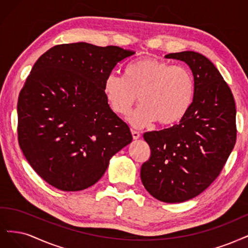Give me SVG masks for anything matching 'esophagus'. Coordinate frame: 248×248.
<instances>
[{
  "label": "esophagus",
  "instance_id": "obj_1",
  "mask_svg": "<svg viewBox=\"0 0 248 248\" xmlns=\"http://www.w3.org/2000/svg\"><path fill=\"white\" fill-rule=\"evenodd\" d=\"M132 135H133V138L135 139V140H137V139H139L140 138V133L138 132V131H134V130H132Z\"/></svg>",
  "mask_w": 248,
  "mask_h": 248
}]
</instances>
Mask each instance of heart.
Returning <instances> with one entry per match:
<instances>
[{
    "label": "heart",
    "instance_id": "1",
    "mask_svg": "<svg viewBox=\"0 0 248 248\" xmlns=\"http://www.w3.org/2000/svg\"><path fill=\"white\" fill-rule=\"evenodd\" d=\"M195 82L185 66L146 58L129 63L124 76L110 73L104 79L103 93L115 113L126 115L138 99L140 105L127 121L136 127L157 121L159 124L179 122L193 101Z\"/></svg>",
    "mask_w": 248,
    "mask_h": 248
}]
</instances>
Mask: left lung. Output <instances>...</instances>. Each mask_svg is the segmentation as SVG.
Here are the masks:
<instances>
[{
	"mask_svg": "<svg viewBox=\"0 0 248 248\" xmlns=\"http://www.w3.org/2000/svg\"><path fill=\"white\" fill-rule=\"evenodd\" d=\"M165 58L187 63L194 99L179 124L143 135L151 155L140 175L151 196L180 203L201 194L222 170L236 143V106L229 85L203 54L182 51Z\"/></svg>",
	"mask_w": 248,
	"mask_h": 248,
	"instance_id": "obj_1",
	"label": "left lung"
}]
</instances>
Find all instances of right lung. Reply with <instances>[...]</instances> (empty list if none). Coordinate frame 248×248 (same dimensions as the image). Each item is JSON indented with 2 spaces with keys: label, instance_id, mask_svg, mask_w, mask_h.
<instances>
[{
  "label": "right lung",
  "instance_id": "right-lung-1",
  "mask_svg": "<svg viewBox=\"0 0 248 248\" xmlns=\"http://www.w3.org/2000/svg\"><path fill=\"white\" fill-rule=\"evenodd\" d=\"M134 54L118 46L61 44L31 68L18 97V142L50 186L63 191L92 186L110 158L132 142L129 125L108 105L103 83Z\"/></svg>",
  "mask_w": 248,
  "mask_h": 248
}]
</instances>
